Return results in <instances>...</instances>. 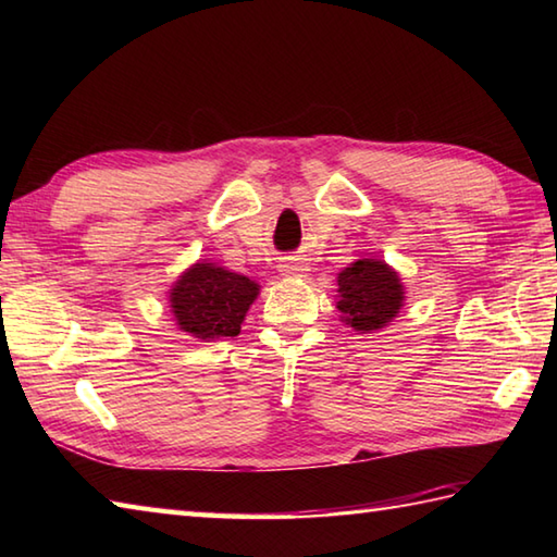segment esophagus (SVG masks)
<instances>
[{
	"label": "esophagus",
	"instance_id": "34e87169",
	"mask_svg": "<svg viewBox=\"0 0 557 557\" xmlns=\"http://www.w3.org/2000/svg\"><path fill=\"white\" fill-rule=\"evenodd\" d=\"M280 272H282V275H304V272H306V265H304V263H299V260L289 258V260H285V263L280 265Z\"/></svg>",
	"mask_w": 557,
	"mask_h": 557
}]
</instances>
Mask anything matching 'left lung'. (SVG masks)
<instances>
[{
  "mask_svg": "<svg viewBox=\"0 0 557 557\" xmlns=\"http://www.w3.org/2000/svg\"><path fill=\"white\" fill-rule=\"evenodd\" d=\"M337 285V309L345 315L347 325L361 333L387 325L405 301L397 272L375 258H361L342 270Z\"/></svg>",
  "mask_w": 557,
  "mask_h": 557,
  "instance_id": "1",
  "label": "left lung"
}]
</instances>
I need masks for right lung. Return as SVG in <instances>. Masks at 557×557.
<instances>
[{
	"label": "right lung",
	"instance_id": "add662e5",
	"mask_svg": "<svg viewBox=\"0 0 557 557\" xmlns=\"http://www.w3.org/2000/svg\"><path fill=\"white\" fill-rule=\"evenodd\" d=\"M258 285L212 263H196L172 289V313L184 333L198 339L236 337Z\"/></svg>",
	"mask_w": 557,
	"mask_h": 557
}]
</instances>
